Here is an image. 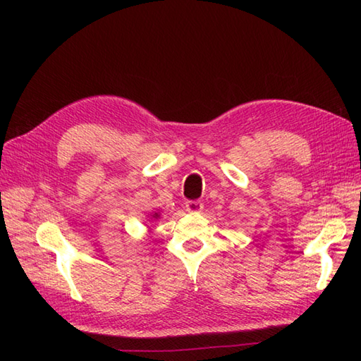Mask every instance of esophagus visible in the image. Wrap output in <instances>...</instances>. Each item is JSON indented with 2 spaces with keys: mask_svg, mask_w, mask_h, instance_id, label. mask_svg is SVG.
Masks as SVG:
<instances>
[{
  "mask_svg": "<svg viewBox=\"0 0 361 361\" xmlns=\"http://www.w3.org/2000/svg\"><path fill=\"white\" fill-rule=\"evenodd\" d=\"M203 209V203L198 202V200H190L186 202V211L190 214H197V212H202Z\"/></svg>",
  "mask_w": 361,
  "mask_h": 361,
  "instance_id": "esophagus-1",
  "label": "esophagus"
}]
</instances>
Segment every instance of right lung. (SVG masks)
I'll return each instance as SVG.
<instances>
[{
	"mask_svg": "<svg viewBox=\"0 0 361 361\" xmlns=\"http://www.w3.org/2000/svg\"><path fill=\"white\" fill-rule=\"evenodd\" d=\"M159 216H161V214H159V211H155V212H152V214H149V220H158L159 219Z\"/></svg>",
	"mask_w": 361,
	"mask_h": 361,
	"instance_id": "obj_1",
	"label": "right lung"
}]
</instances>
